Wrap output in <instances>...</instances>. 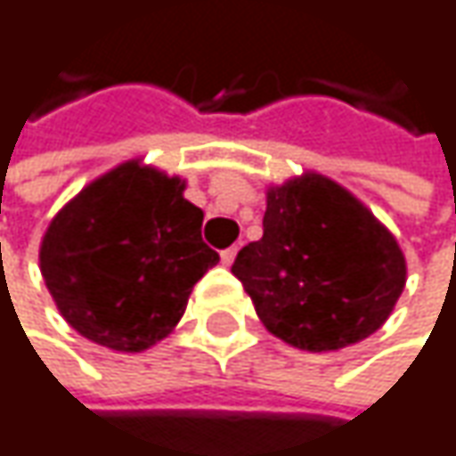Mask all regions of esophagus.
I'll use <instances>...</instances> for the list:
<instances>
[{"instance_id":"34e87169","label":"esophagus","mask_w":456,"mask_h":456,"mask_svg":"<svg viewBox=\"0 0 456 456\" xmlns=\"http://www.w3.org/2000/svg\"><path fill=\"white\" fill-rule=\"evenodd\" d=\"M234 256H237V248H227V250H222V264L229 266V264L234 261Z\"/></svg>"}]
</instances>
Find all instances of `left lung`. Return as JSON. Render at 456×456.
I'll return each mask as SVG.
<instances>
[{
    "mask_svg": "<svg viewBox=\"0 0 456 456\" xmlns=\"http://www.w3.org/2000/svg\"><path fill=\"white\" fill-rule=\"evenodd\" d=\"M232 274L272 335L317 354L386 324L407 285V258L356 195L306 171L266 187L264 237L237 253Z\"/></svg>",
    "mask_w": 456,
    "mask_h": 456,
    "instance_id": "8db88e82",
    "label": "left lung"
}]
</instances>
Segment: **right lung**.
<instances>
[{
  "label": "right lung",
  "instance_id": "obj_1",
  "mask_svg": "<svg viewBox=\"0 0 456 456\" xmlns=\"http://www.w3.org/2000/svg\"><path fill=\"white\" fill-rule=\"evenodd\" d=\"M187 182L126 160L49 222L39 269L62 319L92 343L139 354L179 324L195 282L219 264Z\"/></svg>",
  "mask_w": 456,
  "mask_h": 456
}]
</instances>
